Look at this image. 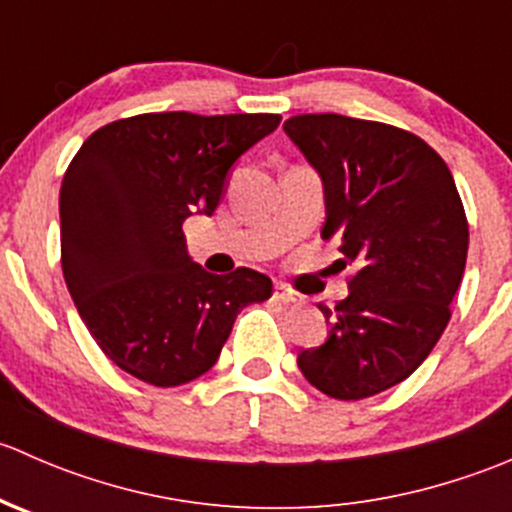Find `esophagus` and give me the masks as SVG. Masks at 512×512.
Instances as JSON below:
<instances>
[{
    "label": "esophagus",
    "mask_w": 512,
    "mask_h": 512,
    "mask_svg": "<svg viewBox=\"0 0 512 512\" xmlns=\"http://www.w3.org/2000/svg\"><path fill=\"white\" fill-rule=\"evenodd\" d=\"M275 299H277V302H282V304H292V307H302V304H304L302 294L294 292V289L287 287V285H277L275 287Z\"/></svg>",
    "instance_id": "obj_1"
}]
</instances>
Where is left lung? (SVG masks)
Returning a JSON list of instances; mask_svg holds the SVG:
<instances>
[{
    "label": "left lung",
    "mask_w": 512,
    "mask_h": 512,
    "mask_svg": "<svg viewBox=\"0 0 512 512\" xmlns=\"http://www.w3.org/2000/svg\"><path fill=\"white\" fill-rule=\"evenodd\" d=\"M287 136L327 195L324 240L352 267L329 339L304 349V379L339 401L401 384L441 339L468 255V220L453 175L426 141L379 121L302 113Z\"/></svg>",
    "instance_id": "1"
}]
</instances>
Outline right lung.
Wrapping results in <instances>:
<instances>
[{"mask_svg": "<svg viewBox=\"0 0 512 512\" xmlns=\"http://www.w3.org/2000/svg\"><path fill=\"white\" fill-rule=\"evenodd\" d=\"M277 113H141L91 133L59 193L61 267L101 352L151 386H180L218 361L235 317L272 297L237 267L210 275L183 223L213 215L227 170L280 126Z\"/></svg>", "mask_w": 512, "mask_h": 512, "instance_id": "1", "label": "right lung"}]
</instances>
